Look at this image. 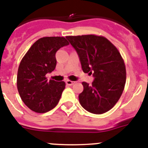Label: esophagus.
I'll use <instances>...</instances> for the list:
<instances>
[{"label": "esophagus", "mask_w": 148, "mask_h": 148, "mask_svg": "<svg viewBox=\"0 0 148 148\" xmlns=\"http://www.w3.org/2000/svg\"><path fill=\"white\" fill-rule=\"evenodd\" d=\"M75 82H73V81H71V80H67L66 82V84H67V85H69V86H71V85H73V84H75Z\"/></svg>", "instance_id": "obj_1"}]
</instances>
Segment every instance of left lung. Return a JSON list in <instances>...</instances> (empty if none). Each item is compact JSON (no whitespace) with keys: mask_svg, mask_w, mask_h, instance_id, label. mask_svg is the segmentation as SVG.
<instances>
[{"mask_svg":"<svg viewBox=\"0 0 148 148\" xmlns=\"http://www.w3.org/2000/svg\"><path fill=\"white\" fill-rule=\"evenodd\" d=\"M80 58L84 73L95 78L91 85L83 82L79 96L82 106L97 114L112 109L124 89L127 72L118 49L108 39L94 34L67 36Z\"/></svg>","mask_w":148,"mask_h":148,"instance_id":"left-lung-1","label":"left lung"}]
</instances>
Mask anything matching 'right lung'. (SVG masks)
I'll use <instances>...</instances> for the list:
<instances>
[{"label": "right lung", "mask_w": 148, "mask_h": 148, "mask_svg": "<svg viewBox=\"0 0 148 148\" xmlns=\"http://www.w3.org/2000/svg\"><path fill=\"white\" fill-rule=\"evenodd\" d=\"M69 45L64 36H46L36 40L20 62L17 73L18 91L31 110L45 113L56 106L66 84L48 80L45 75L56 66L55 54Z\"/></svg>", "instance_id": "1"}]
</instances>
